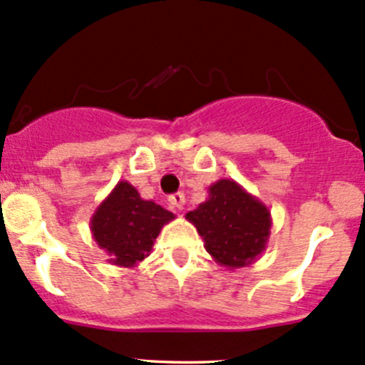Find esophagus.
Returning <instances> with one entry per match:
<instances>
[{"label": "esophagus", "instance_id": "esophagus-1", "mask_svg": "<svg viewBox=\"0 0 365 365\" xmlns=\"http://www.w3.org/2000/svg\"><path fill=\"white\" fill-rule=\"evenodd\" d=\"M168 201H170V205L173 206V208L182 210L183 205H185V195H183L182 192H176V194L170 195V197H168Z\"/></svg>", "mask_w": 365, "mask_h": 365}]
</instances>
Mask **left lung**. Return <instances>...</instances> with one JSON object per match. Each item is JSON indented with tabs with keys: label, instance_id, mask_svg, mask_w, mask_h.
Segmentation results:
<instances>
[{
	"label": "left lung",
	"instance_id": "left-lung-1",
	"mask_svg": "<svg viewBox=\"0 0 365 365\" xmlns=\"http://www.w3.org/2000/svg\"><path fill=\"white\" fill-rule=\"evenodd\" d=\"M213 260L227 269L255 262L267 247L271 212L237 182L222 178L208 187V199L185 215Z\"/></svg>",
	"mask_w": 365,
	"mask_h": 365
}]
</instances>
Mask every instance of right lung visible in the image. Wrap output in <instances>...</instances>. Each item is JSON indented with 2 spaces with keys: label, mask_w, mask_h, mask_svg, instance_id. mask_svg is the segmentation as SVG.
<instances>
[{
  "label": "right lung",
  "mask_w": 365,
  "mask_h": 365,
  "mask_svg": "<svg viewBox=\"0 0 365 365\" xmlns=\"http://www.w3.org/2000/svg\"><path fill=\"white\" fill-rule=\"evenodd\" d=\"M175 218L153 201L141 199L129 182L122 180L96 208L91 232L96 245L118 267H134L150 255L163 227Z\"/></svg>",
  "instance_id": "right-lung-1"
}]
</instances>
